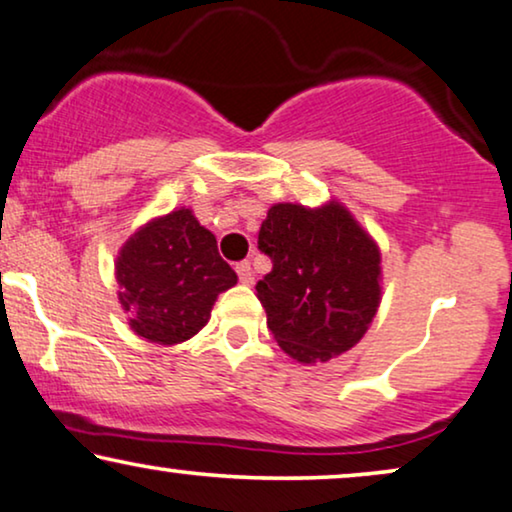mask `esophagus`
Returning <instances> with one entry per match:
<instances>
[{
  "instance_id": "esophagus-1",
  "label": "esophagus",
  "mask_w": 512,
  "mask_h": 512,
  "mask_svg": "<svg viewBox=\"0 0 512 512\" xmlns=\"http://www.w3.org/2000/svg\"><path fill=\"white\" fill-rule=\"evenodd\" d=\"M235 272L237 277H240L242 284H254V270H251V263L249 261H242L235 265Z\"/></svg>"
}]
</instances>
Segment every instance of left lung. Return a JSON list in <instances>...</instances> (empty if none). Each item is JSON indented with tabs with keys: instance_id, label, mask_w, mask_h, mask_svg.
Here are the masks:
<instances>
[{
	"instance_id": "1",
	"label": "left lung",
	"mask_w": 512,
	"mask_h": 512,
	"mask_svg": "<svg viewBox=\"0 0 512 512\" xmlns=\"http://www.w3.org/2000/svg\"><path fill=\"white\" fill-rule=\"evenodd\" d=\"M258 249L272 270L256 296L286 354L324 363L363 338L380 305V249L345 207H270Z\"/></svg>"
}]
</instances>
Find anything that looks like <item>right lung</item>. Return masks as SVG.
Wrapping results in <instances>:
<instances>
[{"label":"right lung","mask_w":512,"mask_h":512,"mask_svg":"<svg viewBox=\"0 0 512 512\" xmlns=\"http://www.w3.org/2000/svg\"><path fill=\"white\" fill-rule=\"evenodd\" d=\"M123 310L132 331L158 345H177L207 324L221 291L237 275L219 256L216 237L191 209L160 216L125 242L116 261Z\"/></svg>","instance_id":"right-lung-1"}]
</instances>
